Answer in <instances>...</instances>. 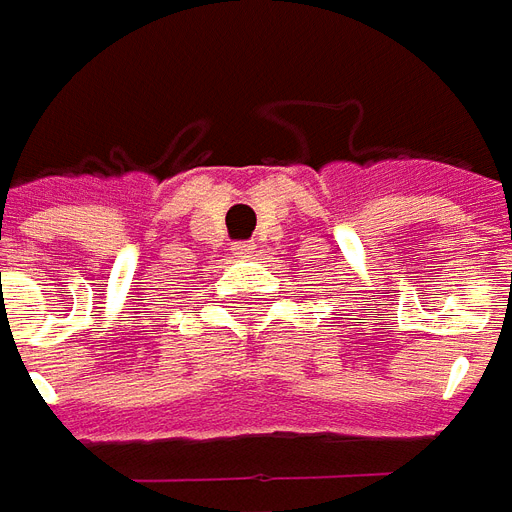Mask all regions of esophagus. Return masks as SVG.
Wrapping results in <instances>:
<instances>
[{
	"label": "esophagus",
	"mask_w": 512,
	"mask_h": 512,
	"mask_svg": "<svg viewBox=\"0 0 512 512\" xmlns=\"http://www.w3.org/2000/svg\"><path fill=\"white\" fill-rule=\"evenodd\" d=\"M252 249H255V244H252V241H238V244L233 246V252L238 257H249L252 255Z\"/></svg>",
	"instance_id": "34e87169"
}]
</instances>
